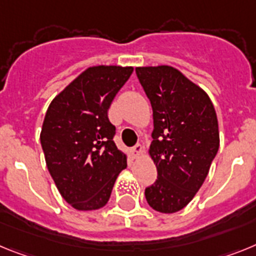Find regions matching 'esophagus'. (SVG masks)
Wrapping results in <instances>:
<instances>
[{"mask_svg":"<svg viewBox=\"0 0 256 256\" xmlns=\"http://www.w3.org/2000/svg\"><path fill=\"white\" fill-rule=\"evenodd\" d=\"M132 153H134V157L139 158L142 154H143V146H134V150H132Z\"/></svg>","mask_w":256,"mask_h":256,"instance_id":"obj_1","label":"esophagus"}]
</instances>
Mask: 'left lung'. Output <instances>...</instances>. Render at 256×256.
<instances>
[{
	"label": "left lung",
	"instance_id": "8db88e82",
	"mask_svg": "<svg viewBox=\"0 0 256 256\" xmlns=\"http://www.w3.org/2000/svg\"><path fill=\"white\" fill-rule=\"evenodd\" d=\"M153 110L150 158L157 180L148 205L164 214L186 208L198 192L219 150L214 104L198 85L171 66L135 68Z\"/></svg>",
	"mask_w": 256,
	"mask_h": 256
}]
</instances>
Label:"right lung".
<instances>
[{
    "instance_id": "1",
    "label": "right lung",
    "mask_w": 256,
    "mask_h": 256,
    "mask_svg": "<svg viewBox=\"0 0 256 256\" xmlns=\"http://www.w3.org/2000/svg\"><path fill=\"white\" fill-rule=\"evenodd\" d=\"M134 68L94 66L80 73L51 100L42 124L41 146L58 190L73 208L106 205L128 154L113 142L108 108Z\"/></svg>"
}]
</instances>
